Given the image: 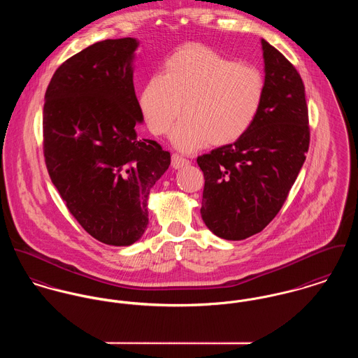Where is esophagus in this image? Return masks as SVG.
I'll return each instance as SVG.
<instances>
[{
  "instance_id": "34e87169",
  "label": "esophagus",
  "mask_w": 358,
  "mask_h": 358,
  "mask_svg": "<svg viewBox=\"0 0 358 358\" xmlns=\"http://www.w3.org/2000/svg\"><path fill=\"white\" fill-rule=\"evenodd\" d=\"M171 163H172V166H173L175 169H179V168H183V166L189 165L190 162H189L187 159L179 156V155H172V162H171Z\"/></svg>"
}]
</instances>
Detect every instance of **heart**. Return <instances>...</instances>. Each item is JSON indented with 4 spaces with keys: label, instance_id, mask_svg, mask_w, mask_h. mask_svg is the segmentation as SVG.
Instances as JSON below:
<instances>
[{
    "label": "heart",
    "instance_id": "1",
    "mask_svg": "<svg viewBox=\"0 0 358 358\" xmlns=\"http://www.w3.org/2000/svg\"><path fill=\"white\" fill-rule=\"evenodd\" d=\"M264 94L260 69L187 43L166 57L162 75L143 85L139 109L155 135L169 130L182 109L171 139L178 149L194 152L209 142L224 146L241 139L256 122Z\"/></svg>",
    "mask_w": 358,
    "mask_h": 358
}]
</instances>
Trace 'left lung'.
Segmentation results:
<instances>
[{
	"label": "left lung",
	"mask_w": 358,
	"mask_h": 358,
	"mask_svg": "<svg viewBox=\"0 0 358 358\" xmlns=\"http://www.w3.org/2000/svg\"><path fill=\"white\" fill-rule=\"evenodd\" d=\"M261 46L265 94L256 122L236 142L196 159L205 178L202 220L227 241L246 239L273 220L309 149L302 79L278 49L265 39Z\"/></svg>",
	"instance_id": "obj_1"
}]
</instances>
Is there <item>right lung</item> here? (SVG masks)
I'll list each match as a JSON object with an SVG mask.
<instances>
[{
	"label": "right lung",
	"instance_id": "right-lung-1",
	"mask_svg": "<svg viewBox=\"0 0 358 358\" xmlns=\"http://www.w3.org/2000/svg\"><path fill=\"white\" fill-rule=\"evenodd\" d=\"M135 38L97 42L57 68L43 105L45 163L63 201L93 238L130 246L149 224L150 189L171 164L152 139L134 90Z\"/></svg>",
	"mask_w": 358,
	"mask_h": 358
}]
</instances>
